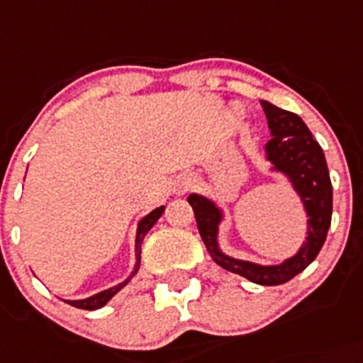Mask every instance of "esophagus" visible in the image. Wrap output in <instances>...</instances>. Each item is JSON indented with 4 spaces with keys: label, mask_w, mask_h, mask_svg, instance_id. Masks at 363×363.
I'll return each mask as SVG.
<instances>
[{
    "label": "esophagus",
    "mask_w": 363,
    "mask_h": 363,
    "mask_svg": "<svg viewBox=\"0 0 363 363\" xmlns=\"http://www.w3.org/2000/svg\"><path fill=\"white\" fill-rule=\"evenodd\" d=\"M188 189V184H182V191H186Z\"/></svg>",
    "instance_id": "1"
}]
</instances>
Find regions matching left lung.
Listing matches in <instances>:
<instances>
[{
	"mask_svg": "<svg viewBox=\"0 0 363 363\" xmlns=\"http://www.w3.org/2000/svg\"><path fill=\"white\" fill-rule=\"evenodd\" d=\"M262 105L272 134V140L265 145L267 159L274 164V170L283 172L290 179L306 209L308 236L299 252L281 265L270 267L231 258L218 249L216 242L222 211L216 208L215 202L201 197L197 193L189 195L188 202L195 213L199 233L204 240L206 249L216 265L229 272L240 274L252 283L274 286L286 283L303 272L323 249L331 225L333 188L323 148L313 140L306 123L297 114L279 109L269 101H262Z\"/></svg>",
	"mask_w": 363,
	"mask_h": 363,
	"instance_id": "8db88e82",
	"label": "left lung"
}]
</instances>
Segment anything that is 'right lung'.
I'll return each instance as SVG.
<instances>
[{
	"label": "right lung",
	"mask_w": 363,
	"mask_h": 363,
	"mask_svg": "<svg viewBox=\"0 0 363 363\" xmlns=\"http://www.w3.org/2000/svg\"><path fill=\"white\" fill-rule=\"evenodd\" d=\"M162 211H164V206H161V208L154 209V211L148 213V215L145 216L143 220H141L140 225H138V235H135V265H134V270H132L130 276H128L127 279L123 281V283L116 284V286H113V289H109V290H104V292L96 294V296H93V297H87V299H82V301H66V303L71 304V306H74V308H82V310H98V308L104 306V304L107 303V301H109L111 297L114 296V294L120 292V290L123 289L125 284H127L128 281H130V277L135 276L138 269H140L141 243H143L145 235H147V233L150 231L152 225H154V223L159 220V216L162 215Z\"/></svg>",
	"instance_id": "add662e5"
}]
</instances>
